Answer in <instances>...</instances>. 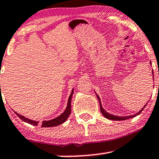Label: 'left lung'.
I'll list each match as a JSON object with an SVG mask.
<instances>
[{
  "mask_svg": "<svg viewBox=\"0 0 159 159\" xmlns=\"http://www.w3.org/2000/svg\"><path fill=\"white\" fill-rule=\"evenodd\" d=\"M150 64H151V65H152L151 61H150ZM152 75H153V80H154V74H153V70L152 71ZM95 93L96 94L97 98H98V101H99L100 110H101V112H102V115H103L104 117H105V118L109 119V120H127V119L132 118V117H136V116L139 115V114H140L142 111H143V109L145 108V107L146 106V105H147V103H148V102H147V103H146V105H144V107H143V108H142L140 111H138L137 113L135 114H133V115H129V116H117V115H114V114H111L108 113V112H107L106 111H105V109L103 108V107H102V103H101V99H100L99 96H98V95H97V93H95Z\"/></svg>",
  "mask_w": 159,
  "mask_h": 159,
  "instance_id": "8db88e82",
  "label": "left lung"
}]
</instances>
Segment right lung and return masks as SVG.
Masks as SVG:
<instances>
[{
    "mask_svg": "<svg viewBox=\"0 0 159 159\" xmlns=\"http://www.w3.org/2000/svg\"><path fill=\"white\" fill-rule=\"evenodd\" d=\"M73 94V89H72V92H71L69 98H68L67 105H66V109L64 110V111L63 112L61 115L57 116V117H55V118L54 119H52V120H43L42 123H39V121L32 120L31 119L27 118V117H24V116L16 113V112H15V114H16V115H17L23 121H24L25 123H28V124H32V125H34V126H37L39 125V124H40L42 127H56V126L61 125V124H63V123H64L66 120H67L70 114L71 113V100H72Z\"/></svg>",
    "mask_w": 159,
    "mask_h": 159,
    "instance_id": "add662e5",
    "label": "right lung"
}]
</instances>
